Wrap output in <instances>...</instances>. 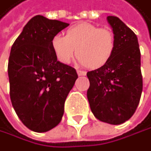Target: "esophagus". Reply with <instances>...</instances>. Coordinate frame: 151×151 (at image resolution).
Returning a JSON list of instances; mask_svg holds the SVG:
<instances>
[{
  "label": "esophagus",
  "mask_w": 151,
  "mask_h": 151,
  "mask_svg": "<svg viewBox=\"0 0 151 151\" xmlns=\"http://www.w3.org/2000/svg\"><path fill=\"white\" fill-rule=\"evenodd\" d=\"M77 74H78V76H86V71H83V70H77Z\"/></svg>",
  "instance_id": "obj_1"
}]
</instances>
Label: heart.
I'll use <instances>...</instances> for the list:
<instances>
[{
    "mask_svg": "<svg viewBox=\"0 0 151 151\" xmlns=\"http://www.w3.org/2000/svg\"><path fill=\"white\" fill-rule=\"evenodd\" d=\"M50 44L61 63H69L76 52L79 64L90 68L105 65L116 50V38L111 30L87 22L69 28L65 36L55 35Z\"/></svg>",
    "mask_w": 151,
    "mask_h": 151,
    "instance_id": "heart-1",
    "label": "heart"
}]
</instances>
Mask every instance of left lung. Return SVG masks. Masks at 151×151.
I'll return each instance as SVG.
<instances>
[{"instance_id":"left-lung-1","label":"left lung","mask_w":151,"mask_h":151,"mask_svg":"<svg viewBox=\"0 0 151 151\" xmlns=\"http://www.w3.org/2000/svg\"><path fill=\"white\" fill-rule=\"evenodd\" d=\"M116 38L112 59L102 68L87 72V99L99 120L119 125L134 114L143 90L141 53L136 35L115 16H108Z\"/></svg>"}]
</instances>
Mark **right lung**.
<instances>
[{
    "instance_id": "obj_1",
    "label": "right lung",
    "mask_w": 151,
    "mask_h": 151,
    "mask_svg": "<svg viewBox=\"0 0 151 151\" xmlns=\"http://www.w3.org/2000/svg\"><path fill=\"white\" fill-rule=\"evenodd\" d=\"M69 24L35 16L11 48L8 61L10 99L16 114L31 131L45 132L56 127L78 75L57 60L52 39Z\"/></svg>"
}]
</instances>
